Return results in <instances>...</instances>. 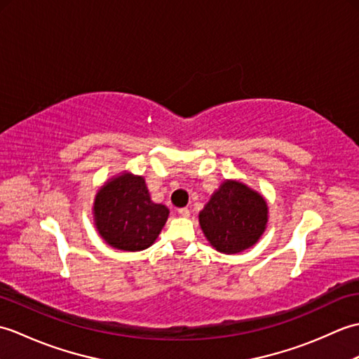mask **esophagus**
Wrapping results in <instances>:
<instances>
[{"label":"esophagus","instance_id":"34e87169","mask_svg":"<svg viewBox=\"0 0 359 359\" xmlns=\"http://www.w3.org/2000/svg\"><path fill=\"white\" fill-rule=\"evenodd\" d=\"M177 212H179L182 217H188L189 216V210L188 208H179Z\"/></svg>","mask_w":359,"mask_h":359}]
</instances>
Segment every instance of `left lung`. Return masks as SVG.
<instances>
[{
  "mask_svg": "<svg viewBox=\"0 0 359 359\" xmlns=\"http://www.w3.org/2000/svg\"><path fill=\"white\" fill-rule=\"evenodd\" d=\"M266 203L247 185L226 180L199 215L207 239L220 253L234 255L255 245L266 225Z\"/></svg>",
  "mask_w": 359,
  "mask_h": 359,
  "instance_id": "obj_1",
  "label": "left lung"
}]
</instances>
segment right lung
<instances>
[{"label":"right lung","instance_id":"1","mask_svg":"<svg viewBox=\"0 0 359 359\" xmlns=\"http://www.w3.org/2000/svg\"><path fill=\"white\" fill-rule=\"evenodd\" d=\"M95 225L111 247L140 251L154 243L170 211L151 201L144 179L123 174L97 193Z\"/></svg>","mask_w":359,"mask_h":359}]
</instances>
